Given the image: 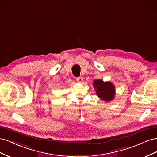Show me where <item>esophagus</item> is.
I'll return each instance as SVG.
<instances>
[{"label":"esophagus","mask_w":157,"mask_h":157,"mask_svg":"<svg viewBox=\"0 0 157 157\" xmlns=\"http://www.w3.org/2000/svg\"><path fill=\"white\" fill-rule=\"evenodd\" d=\"M77 81L79 83H82L83 82V78L80 77H77Z\"/></svg>","instance_id":"esophagus-1"}]
</instances>
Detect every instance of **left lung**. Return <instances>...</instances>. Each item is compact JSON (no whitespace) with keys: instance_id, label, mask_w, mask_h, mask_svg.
Returning <instances> with one entry per match:
<instances>
[{"instance_id":"obj_1","label":"left lung","mask_w":157,"mask_h":157,"mask_svg":"<svg viewBox=\"0 0 157 157\" xmlns=\"http://www.w3.org/2000/svg\"><path fill=\"white\" fill-rule=\"evenodd\" d=\"M94 86L97 96L102 100L109 102L114 99L115 96V86L110 82H103V80H95Z\"/></svg>"}]
</instances>
